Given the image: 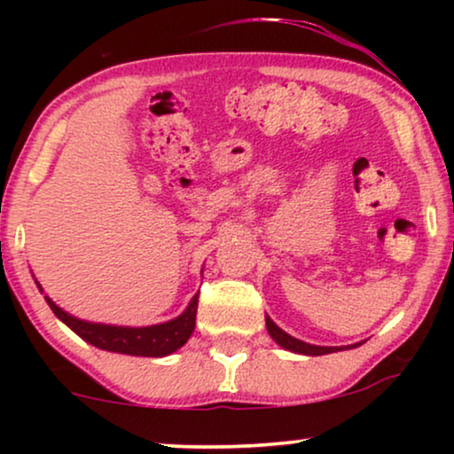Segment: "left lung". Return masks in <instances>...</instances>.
I'll use <instances>...</instances> for the list:
<instances>
[{"label": "left lung", "instance_id": "obj_1", "mask_svg": "<svg viewBox=\"0 0 454 454\" xmlns=\"http://www.w3.org/2000/svg\"><path fill=\"white\" fill-rule=\"evenodd\" d=\"M266 331L272 339L277 340L278 345L283 347V349L287 351H294V353H303V356H326V353H334V351H340V349H353V347L362 345V343H356V345H349V347H318V345H309V343H303V340L291 337L285 331H281L275 322H272L269 316H266Z\"/></svg>", "mask_w": 454, "mask_h": 454}]
</instances>
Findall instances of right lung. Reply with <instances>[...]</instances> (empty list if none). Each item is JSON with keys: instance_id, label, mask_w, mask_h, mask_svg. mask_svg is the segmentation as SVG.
<instances>
[{"instance_id": "1", "label": "right lung", "mask_w": 454, "mask_h": 454, "mask_svg": "<svg viewBox=\"0 0 454 454\" xmlns=\"http://www.w3.org/2000/svg\"><path fill=\"white\" fill-rule=\"evenodd\" d=\"M39 285V283H36ZM41 289V285H39ZM43 291V289H41ZM49 308L58 318L72 328L78 337H82L86 343L98 347V349L126 353V356H140V357H165L169 353L177 351L179 347L185 345V340L192 337L196 326V309H198V294L192 297L190 306L177 318L163 325L154 326H114V325H98V322H86L76 316L64 312L59 306L49 300Z\"/></svg>"}]
</instances>
